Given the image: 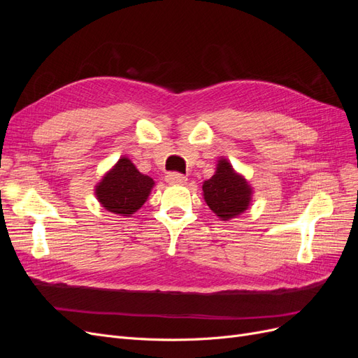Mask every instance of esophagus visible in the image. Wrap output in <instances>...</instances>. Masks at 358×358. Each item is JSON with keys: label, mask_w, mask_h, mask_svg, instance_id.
<instances>
[{"label": "esophagus", "mask_w": 358, "mask_h": 358, "mask_svg": "<svg viewBox=\"0 0 358 358\" xmlns=\"http://www.w3.org/2000/svg\"><path fill=\"white\" fill-rule=\"evenodd\" d=\"M166 180L169 182V183H171V185H178V183H185L187 182V178L182 175V173H178V171H171V173H169V175L166 176Z\"/></svg>", "instance_id": "esophagus-1"}]
</instances>
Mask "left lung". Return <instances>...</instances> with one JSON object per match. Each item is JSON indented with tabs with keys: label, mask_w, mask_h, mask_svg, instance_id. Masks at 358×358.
Returning <instances> with one entry per match:
<instances>
[{
	"label": "left lung",
	"mask_w": 358,
	"mask_h": 358,
	"mask_svg": "<svg viewBox=\"0 0 358 358\" xmlns=\"http://www.w3.org/2000/svg\"><path fill=\"white\" fill-rule=\"evenodd\" d=\"M204 200L210 210L229 221L245 212L251 201V187L246 180L234 173L229 161L221 159L216 173L203 183Z\"/></svg>",
	"instance_id": "left-lung-1"
}]
</instances>
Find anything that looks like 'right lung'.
I'll return each mask as SVG.
<instances>
[{"label": "right lung", "instance_id": "right-lung-1", "mask_svg": "<svg viewBox=\"0 0 358 358\" xmlns=\"http://www.w3.org/2000/svg\"><path fill=\"white\" fill-rule=\"evenodd\" d=\"M154 180L140 173L128 158H121L95 189L99 201L109 212L129 216L146 201Z\"/></svg>", "mask_w": 358, "mask_h": 358}]
</instances>
